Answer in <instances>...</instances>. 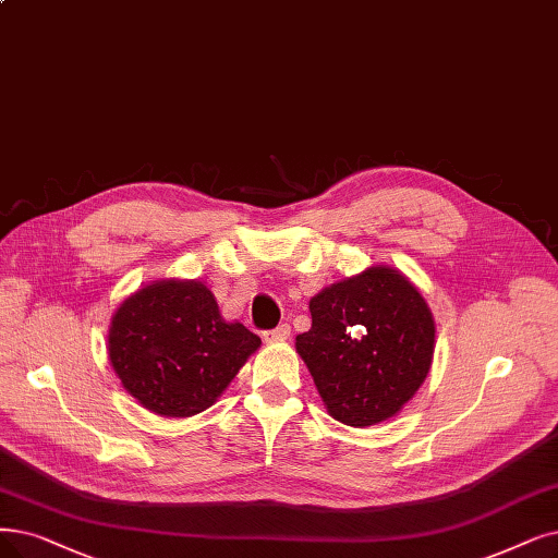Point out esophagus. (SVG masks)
Segmentation results:
<instances>
[{
    "instance_id": "1",
    "label": "esophagus",
    "mask_w": 558,
    "mask_h": 558,
    "mask_svg": "<svg viewBox=\"0 0 558 558\" xmlns=\"http://www.w3.org/2000/svg\"><path fill=\"white\" fill-rule=\"evenodd\" d=\"M288 337H291V325H288V323H283V325L275 327V329H267V331H263V339H265L267 343L286 341Z\"/></svg>"
}]
</instances>
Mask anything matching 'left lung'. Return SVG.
<instances>
[{"label": "left lung", "instance_id": "8db88e82", "mask_svg": "<svg viewBox=\"0 0 558 558\" xmlns=\"http://www.w3.org/2000/svg\"><path fill=\"white\" fill-rule=\"evenodd\" d=\"M311 329L295 348L329 414L375 426L400 412L426 380L435 350L433 314L391 267H368L308 302Z\"/></svg>", "mask_w": 558, "mask_h": 558}]
</instances>
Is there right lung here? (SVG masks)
<instances>
[{
	"label": "right lung",
	"mask_w": 558,
	"mask_h": 558,
	"mask_svg": "<svg viewBox=\"0 0 558 558\" xmlns=\"http://www.w3.org/2000/svg\"><path fill=\"white\" fill-rule=\"evenodd\" d=\"M258 345L254 331L221 318L198 281L142 288L109 327V360L123 387L162 416L208 410Z\"/></svg>",
	"instance_id": "add662e5"
}]
</instances>
